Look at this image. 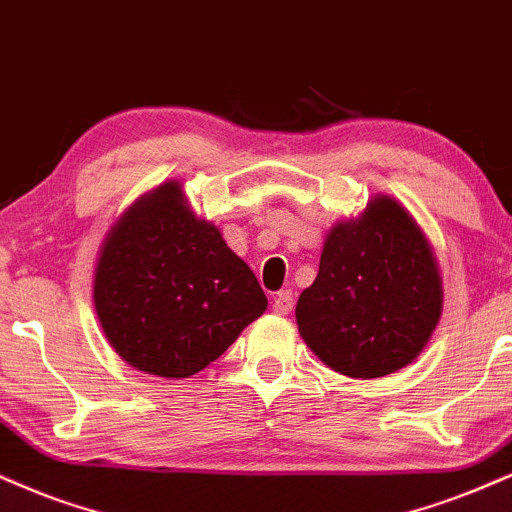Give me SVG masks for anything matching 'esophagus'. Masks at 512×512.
Listing matches in <instances>:
<instances>
[{
    "instance_id": "34e87169",
    "label": "esophagus",
    "mask_w": 512,
    "mask_h": 512,
    "mask_svg": "<svg viewBox=\"0 0 512 512\" xmlns=\"http://www.w3.org/2000/svg\"><path fill=\"white\" fill-rule=\"evenodd\" d=\"M292 308H294V296H292V292H289V289H282V292L275 296L273 311H275L277 315H287L289 311H292Z\"/></svg>"
}]
</instances>
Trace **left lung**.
<instances>
[{
    "mask_svg": "<svg viewBox=\"0 0 512 512\" xmlns=\"http://www.w3.org/2000/svg\"><path fill=\"white\" fill-rule=\"evenodd\" d=\"M432 246L401 204L372 199L327 235L318 277L296 304L311 351L349 377H382L413 361L441 315Z\"/></svg>",
    "mask_w": 512,
    "mask_h": 512,
    "instance_id": "8db88e82",
    "label": "left lung"
}]
</instances>
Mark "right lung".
<instances>
[{
    "label": "right lung",
    "instance_id": "obj_1",
    "mask_svg": "<svg viewBox=\"0 0 512 512\" xmlns=\"http://www.w3.org/2000/svg\"><path fill=\"white\" fill-rule=\"evenodd\" d=\"M266 306L256 275L218 227L189 211L178 182L156 187L113 225L94 270L106 339L147 375L204 370Z\"/></svg>",
    "mask_w": 512,
    "mask_h": 512
}]
</instances>
